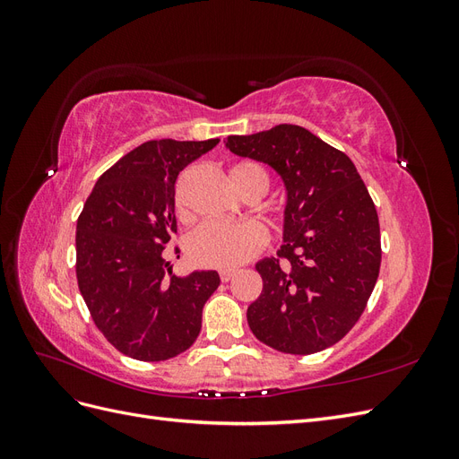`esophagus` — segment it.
Here are the masks:
<instances>
[{"instance_id":"1","label":"esophagus","mask_w":459,"mask_h":459,"mask_svg":"<svg viewBox=\"0 0 459 459\" xmlns=\"http://www.w3.org/2000/svg\"><path fill=\"white\" fill-rule=\"evenodd\" d=\"M235 273H238V270H220V280L228 283L230 280H233Z\"/></svg>"}]
</instances>
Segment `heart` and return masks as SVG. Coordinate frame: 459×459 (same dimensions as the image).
Wrapping results in <instances>:
<instances>
[{
	"label": "heart",
	"mask_w": 459,
	"mask_h": 459,
	"mask_svg": "<svg viewBox=\"0 0 459 459\" xmlns=\"http://www.w3.org/2000/svg\"><path fill=\"white\" fill-rule=\"evenodd\" d=\"M230 182L238 193L253 184L262 186L266 191L268 184L266 174L255 162L231 166ZM264 247H266V233L251 221H204L203 226L189 233L186 241V251L193 264L221 270H230L251 260Z\"/></svg>",
	"instance_id": "1"
}]
</instances>
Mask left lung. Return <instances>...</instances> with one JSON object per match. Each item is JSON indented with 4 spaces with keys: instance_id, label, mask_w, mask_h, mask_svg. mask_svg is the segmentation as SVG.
Returning <instances> with one entry per match:
<instances>
[{
    "instance_id": "1",
    "label": "left lung",
    "mask_w": 459,
    "mask_h": 459,
    "mask_svg": "<svg viewBox=\"0 0 459 459\" xmlns=\"http://www.w3.org/2000/svg\"><path fill=\"white\" fill-rule=\"evenodd\" d=\"M233 155L268 164L285 187L283 245L255 264L262 293L247 308L255 337L285 354L339 342L362 316L381 266L375 204L354 162L307 128L228 135Z\"/></svg>"
}]
</instances>
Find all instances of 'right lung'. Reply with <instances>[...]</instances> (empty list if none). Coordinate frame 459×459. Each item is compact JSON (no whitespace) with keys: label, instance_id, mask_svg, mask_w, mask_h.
<instances>
[{"label":"right lung","instance_id":"right-lung-1","mask_svg":"<svg viewBox=\"0 0 459 459\" xmlns=\"http://www.w3.org/2000/svg\"><path fill=\"white\" fill-rule=\"evenodd\" d=\"M147 142L97 179L76 224V277L93 322L117 351L142 362L186 352L201 331L214 270L174 275L162 256L176 233L174 184L218 145ZM179 258V256H178Z\"/></svg>","mask_w":459,"mask_h":459}]
</instances>
